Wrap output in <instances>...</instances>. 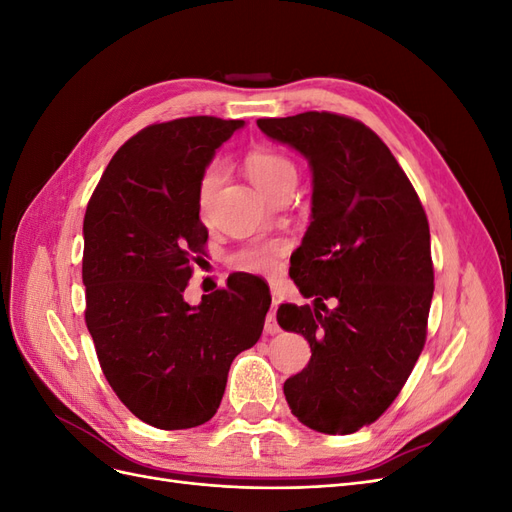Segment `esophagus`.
Instances as JSON below:
<instances>
[{
    "label": "esophagus",
    "instance_id": "1",
    "mask_svg": "<svg viewBox=\"0 0 512 512\" xmlns=\"http://www.w3.org/2000/svg\"><path fill=\"white\" fill-rule=\"evenodd\" d=\"M277 297L273 294V303H271V312L267 314V320H265V333L267 335H275V333H280V324H277V320H275V309H277Z\"/></svg>",
    "mask_w": 512,
    "mask_h": 512
}]
</instances>
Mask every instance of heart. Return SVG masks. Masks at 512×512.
<instances>
[{
    "mask_svg": "<svg viewBox=\"0 0 512 512\" xmlns=\"http://www.w3.org/2000/svg\"><path fill=\"white\" fill-rule=\"evenodd\" d=\"M245 173L258 185V188L271 198H277L280 194L294 190L299 179V166L288 153L277 151L271 147H258L247 153L245 160ZM226 168L222 162H211L203 177L198 181V211L207 215L211 209V203L215 194H218L220 185L224 181ZM288 252L286 239H269V241H256L250 245H243L241 250L230 256L232 269L243 273H256V275H271L280 269V262Z\"/></svg>",
    "mask_w": 512,
    "mask_h": 512,
    "instance_id": "b5f03b06",
    "label": "heart"
}]
</instances>
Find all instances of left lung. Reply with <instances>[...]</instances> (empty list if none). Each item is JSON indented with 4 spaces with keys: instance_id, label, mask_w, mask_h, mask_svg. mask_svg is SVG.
<instances>
[{
    "instance_id": "8db88e82",
    "label": "left lung",
    "mask_w": 512,
    "mask_h": 512,
    "mask_svg": "<svg viewBox=\"0 0 512 512\" xmlns=\"http://www.w3.org/2000/svg\"><path fill=\"white\" fill-rule=\"evenodd\" d=\"M256 123L314 170V220L290 258V277L314 307L277 309L280 327L301 333L312 359L284 382V395L309 429L346 436L378 421L423 352L433 297L427 215L363 121L307 111Z\"/></svg>"
}]
</instances>
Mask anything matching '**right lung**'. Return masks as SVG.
<instances>
[{
  "mask_svg": "<svg viewBox=\"0 0 512 512\" xmlns=\"http://www.w3.org/2000/svg\"><path fill=\"white\" fill-rule=\"evenodd\" d=\"M241 126L209 115L151 123L117 149L87 203L85 322L104 378L151 427L207 423L232 359L265 327L269 286L245 273L196 307L183 299L209 239L198 181Z\"/></svg>",
  "mask_w": 512,
  "mask_h": 512,
  "instance_id": "obj_1",
  "label": "right lung"
}]
</instances>
